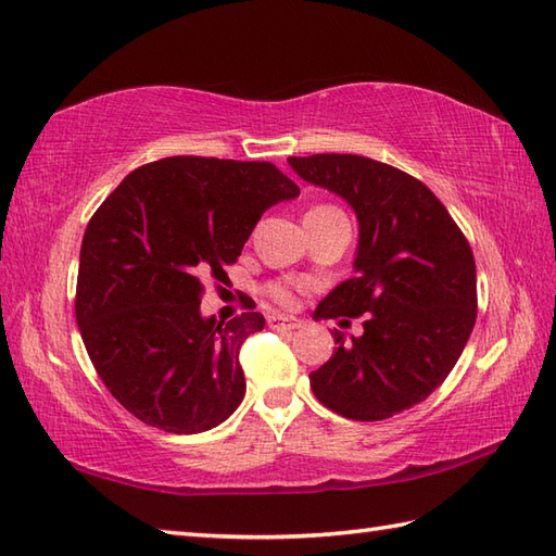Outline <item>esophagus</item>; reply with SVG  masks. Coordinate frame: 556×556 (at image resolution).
I'll list each match as a JSON object with an SVG mask.
<instances>
[{"label": "esophagus", "mask_w": 556, "mask_h": 556, "mask_svg": "<svg viewBox=\"0 0 556 556\" xmlns=\"http://www.w3.org/2000/svg\"><path fill=\"white\" fill-rule=\"evenodd\" d=\"M268 326L276 328V330H294L302 326L300 318H292V316H286V314H270L268 318Z\"/></svg>", "instance_id": "esophagus-1"}]
</instances>
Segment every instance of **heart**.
Returning <instances> with one entry per match:
<instances>
[{"mask_svg":"<svg viewBox=\"0 0 556 556\" xmlns=\"http://www.w3.org/2000/svg\"><path fill=\"white\" fill-rule=\"evenodd\" d=\"M332 208H336V206L320 204V206H314L312 212H332ZM312 212H309V214H312ZM266 292H268L270 300H276V302L282 304V306H290V304L294 302V290L288 286V282H282V280L270 282V286L266 288Z\"/></svg>","mask_w":556,"mask_h":556,"instance_id":"b5f03b06","label":"heart"}]
</instances>
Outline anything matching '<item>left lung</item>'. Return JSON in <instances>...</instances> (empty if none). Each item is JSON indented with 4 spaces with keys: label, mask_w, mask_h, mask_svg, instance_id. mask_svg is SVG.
Here are the masks:
<instances>
[{
    "label": "left lung",
    "mask_w": 556,
    "mask_h": 556,
    "mask_svg": "<svg viewBox=\"0 0 556 556\" xmlns=\"http://www.w3.org/2000/svg\"><path fill=\"white\" fill-rule=\"evenodd\" d=\"M306 182L348 200L359 218L356 276L318 304L359 318L364 336L312 371L316 400L352 421H382L424 402L459 359L478 314L471 244L426 185L356 154L290 156Z\"/></svg>",
    "instance_id": "obj_1"
}]
</instances>
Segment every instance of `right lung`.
Listing matches in <instances>:
<instances>
[{
    "label": "right lung",
    "mask_w": 556,
    "mask_h": 556,
    "mask_svg": "<svg viewBox=\"0 0 556 556\" xmlns=\"http://www.w3.org/2000/svg\"><path fill=\"white\" fill-rule=\"evenodd\" d=\"M300 194L270 162L166 156L135 168L92 214L80 247L76 320L106 390L176 435L216 428L244 397L247 312L202 318L204 278H228L268 206Z\"/></svg>",
    "instance_id": "right-lung-1"
}]
</instances>
